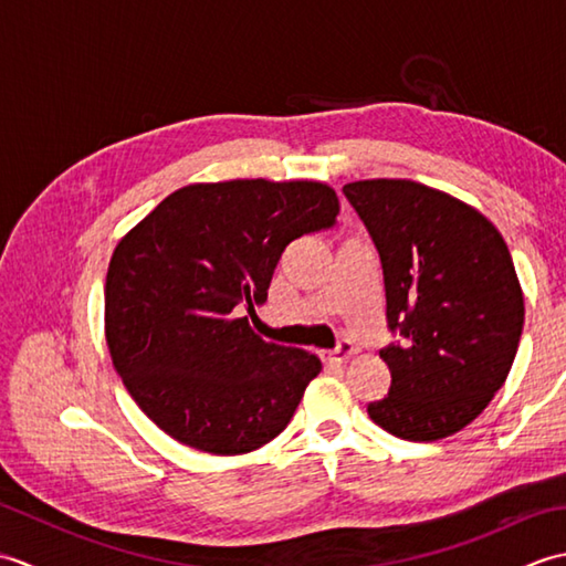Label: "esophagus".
<instances>
[{"instance_id": "esophagus-1", "label": "esophagus", "mask_w": 566, "mask_h": 566, "mask_svg": "<svg viewBox=\"0 0 566 566\" xmlns=\"http://www.w3.org/2000/svg\"><path fill=\"white\" fill-rule=\"evenodd\" d=\"M353 355H355V345H353L350 340H340L338 347H335V350L323 355V359H326V363H331V365H343V363H347V359H350Z\"/></svg>"}]
</instances>
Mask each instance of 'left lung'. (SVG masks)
<instances>
[{
	"label": "left lung",
	"mask_w": 566,
	"mask_h": 566,
	"mask_svg": "<svg viewBox=\"0 0 566 566\" xmlns=\"http://www.w3.org/2000/svg\"><path fill=\"white\" fill-rule=\"evenodd\" d=\"M375 243L391 387L367 406L396 438H448L484 411L506 381L523 333V292L506 240L469 203L411 179L343 187Z\"/></svg>",
	"instance_id": "8db88e82"
}]
</instances>
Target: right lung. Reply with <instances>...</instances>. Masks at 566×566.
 <instances>
[{
    "instance_id": "obj_1",
    "label": "right lung",
    "mask_w": 566,
    "mask_h": 566,
    "mask_svg": "<svg viewBox=\"0 0 566 566\" xmlns=\"http://www.w3.org/2000/svg\"><path fill=\"white\" fill-rule=\"evenodd\" d=\"M323 182L189 185L116 245L106 345L128 394L177 442L243 454L280 436L321 359L262 340L248 316L292 240L335 226Z\"/></svg>"
}]
</instances>
